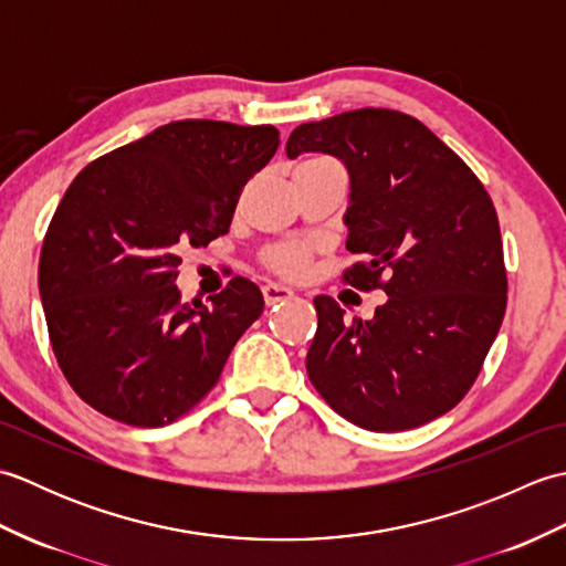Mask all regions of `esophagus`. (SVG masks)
Masks as SVG:
<instances>
[{
  "label": "esophagus",
  "mask_w": 566,
  "mask_h": 566,
  "mask_svg": "<svg viewBox=\"0 0 566 566\" xmlns=\"http://www.w3.org/2000/svg\"><path fill=\"white\" fill-rule=\"evenodd\" d=\"M262 294H264V304H268V306H274V304L284 302V298H292V296H294V292L290 290V286L274 284V282L264 284V286H262Z\"/></svg>",
  "instance_id": "obj_1"
}]
</instances>
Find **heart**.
<instances>
[{
	"mask_svg": "<svg viewBox=\"0 0 566 566\" xmlns=\"http://www.w3.org/2000/svg\"><path fill=\"white\" fill-rule=\"evenodd\" d=\"M306 163H323L321 158H314V160H306ZM306 260H308V250L304 245H284L280 250L272 252V268L276 272L282 274H290V276H296L302 274L304 268H306Z\"/></svg>",
	"mask_w": 566,
	"mask_h": 566,
	"instance_id": "1",
	"label": "heart"
}]
</instances>
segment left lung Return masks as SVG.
Wrapping results in <instances>:
<instances>
[{"mask_svg": "<svg viewBox=\"0 0 566 566\" xmlns=\"http://www.w3.org/2000/svg\"><path fill=\"white\" fill-rule=\"evenodd\" d=\"M304 153L333 155L350 177L345 248L365 262L345 272L347 284L389 296L369 321H347L335 298H314L308 379L359 428L423 426L460 403L506 314L494 203L460 155L401 112L302 124L286 155Z\"/></svg>", "mask_w": 566, "mask_h": 566, "instance_id": "1", "label": "left lung"}]
</instances>
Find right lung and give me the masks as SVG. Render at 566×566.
<instances>
[{
  "label": "right lung",
  "instance_id": "1",
  "mask_svg": "<svg viewBox=\"0 0 566 566\" xmlns=\"http://www.w3.org/2000/svg\"><path fill=\"white\" fill-rule=\"evenodd\" d=\"M280 148L274 126L172 122L72 179L41 248L39 292L70 387L99 413L155 428L219 381L264 302L238 276L182 304L185 248L228 233L240 189Z\"/></svg>",
  "mask_w": 566,
  "mask_h": 566
}]
</instances>
